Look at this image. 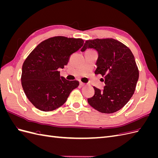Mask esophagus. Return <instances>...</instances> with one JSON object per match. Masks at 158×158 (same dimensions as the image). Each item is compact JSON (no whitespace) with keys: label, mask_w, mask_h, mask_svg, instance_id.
<instances>
[{"label":"esophagus","mask_w":158,"mask_h":158,"mask_svg":"<svg viewBox=\"0 0 158 158\" xmlns=\"http://www.w3.org/2000/svg\"><path fill=\"white\" fill-rule=\"evenodd\" d=\"M80 85H81V86H84V85H85V84H84V83H83V82H80Z\"/></svg>","instance_id":"obj_1"}]
</instances>
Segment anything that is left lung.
<instances>
[{
    "label": "left lung",
    "mask_w": 158,
    "mask_h": 158,
    "mask_svg": "<svg viewBox=\"0 0 158 158\" xmlns=\"http://www.w3.org/2000/svg\"><path fill=\"white\" fill-rule=\"evenodd\" d=\"M94 49L98 53L95 74L105 78L103 89L94 87L95 94L88 102L103 113L123 108L135 93L139 72L130 49L112 38L86 40L81 51Z\"/></svg>",
    "instance_id": "1"
}]
</instances>
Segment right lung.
I'll return each mask as SVG.
<instances>
[{
    "mask_svg": "<svg viewBox=\"0 0 158 158\" xmlns=\"http://www.w3.org/2000/svg\"><path fill=\"white\" fill-rule=\"evenodd\" d=\"M84 44L82 39L56 36L38 45L22 66L21 82L30 102L43 111H51L66 102L79 85L60 76L59 69L68 64L70 55Z\"/></svg>",
    "mask_w": 158,
    "mask_h": 158,
    "instance_id": "1",
    "label": "right lung"
}]
</instances>
